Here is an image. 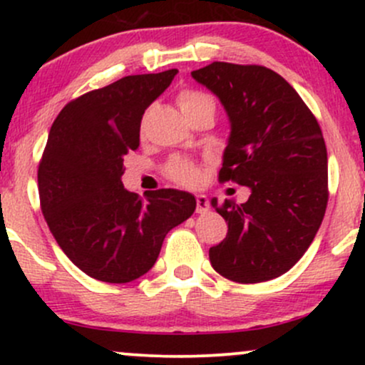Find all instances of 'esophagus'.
I'll list each match as a JSON object with an SVG mask.
<instances>
[{
    "label": "esophagus",
    "mask_w": 365,
    "mask_h": 365,
    "mask_svg": "<svg viewBox=\"0 0 365 365\" xmlns=\"http://www.w3.org/2000/svg\"><path fill=\"white\" fill-rule=\"evenodd\" d=\"M195 200H197V212H199V215L206 212L209 209V199H207V197L200 194V195L195 197Z\"/></svg>",
    "instance_id": "1"
}]
</instances>
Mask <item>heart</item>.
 <instances>
[{"instance_id": "1", "label": "heart", "mask_w": 365, "mask_h": 365, "mask_svg": "<svg viewBox=\"0 0 365 365\" xmlns=\"http://www.w3.org/2000/svg\"><path fill=\"white\" fill-rule=\"evenodd\" d=\"M178 106L187 118H190V116H194L197 113H202V111H209L215 115V108H216L211 96L204 94V92H199V91H190V89L180 92ZM166 177H168L171 182L178 183V185L195 187L200 183L202 173H200L199 165H195V163L187 161V159H171L170 165L166 166Z\"/></svg>"}]
</instances>
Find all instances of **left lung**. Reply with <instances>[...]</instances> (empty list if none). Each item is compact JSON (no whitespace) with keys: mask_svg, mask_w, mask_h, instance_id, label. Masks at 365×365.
Masks as SVG:
<instances>
[{"mask_svg":"<svg viewBox=\"0 0 365 365\" xmlns=\"http://www.w3.org/2000/svg\"><path fill=\"white\" fill-rule=\"evenodd\" d=\"M192 77L223 103L230 121L220 182L250 188L249 200L216 199L228 233L209 249L235 283L287 273L312 244L328 206V153L316 116L282 75L261 65L215 61Z\"/></svg>","mask_w":365,"mask_h":365,"instance_id":"obj_1","label":"left lung"}]
</instances>
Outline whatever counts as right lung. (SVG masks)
<instances>
[{
    "label": "right lung",
    "instance_id": "add662e5",
    "mask_svg": "<svg viewBox=\"0 0 365 365\" xmlns=\"http://www.w3.org/2000/svg\"><path fill=\"white\" fill-rule=\"evenodd\" d=\"M177 73L128 75L86 92L49 130L37 170L41 209L66 257L99 282L148 273L166 233L195 211L188 192L159 188L142 200L121 183L123 156L139 148L142 115Z\"/></svg>",
    "mask_w": 365,
    "mask_h": 365
}]
</instances>
